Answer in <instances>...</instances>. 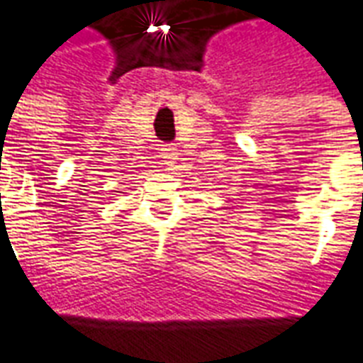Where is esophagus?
<instances>
[{
	"mask_svg": "<svg viewBox=\"0 0 363 363\" xmlns=\"http://www.w3.org/2000/svg\"><path fill=\"white\" fill-rule=\"evenodd\" d=\"M161 153H163L165 163H173L174 159H177V150H174L173 145H165V147L161 150Z\"/></svg>",
	"mask_w": 363,
	"mask_h": 363,
	"instance_id": "esophagus-1",
	"label": "esophagus"
}]
</instances>
